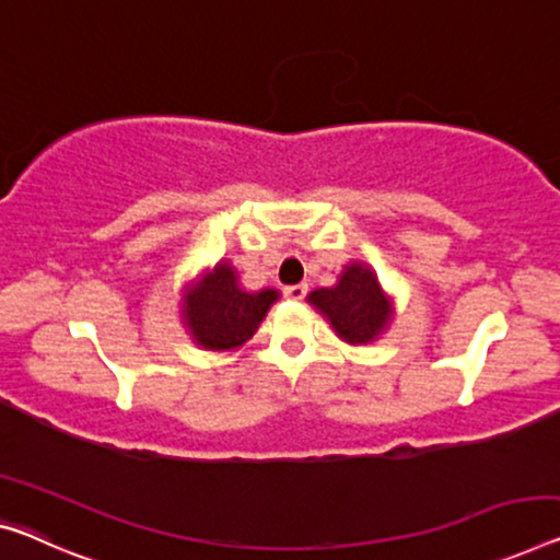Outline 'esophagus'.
I'll use <instances>...</instances> for the list:
<instances>
[{
    "label": "esophagus",
    "instance_id": "1",
    "mask_svg": "<svg viewBox=\"0 0 560 560\" xmlns=\"http://www.w3.org/2000/svg\"><path fill=\"white\" fill-rule=\"evenodd\" d=\"M282 295L288 300H303L307 295V285H303V282H298V285H288L282 290Z\"/></svg>",
    "mask_w": 560,
    "mask_h": 560
}]
</instances>
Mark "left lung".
<instances>
[{
    "mask_svg": "<svg viewBox=\"0 0 560 560\" xmlns=\"http://www.w3.org/2000/svg\"><path fill=\"white\" fill-rule=\"evenodd\" d=\"M307 303L328 317L338 338L350 346L373 342L388 330L395 313L375 270L360 260L348 262L332 288L310 292Z\"/></svg>",
    "mask_w": 560,
    "mask_h": 560,
    "instance_id": "obj_1",
    "label": "left lung"
}]
</instances>
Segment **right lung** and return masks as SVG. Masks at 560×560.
Wrapping results in <instances>:
<instances>
[{
	"instance_id": "right-lung-1",
	"label": "right lung",
	"mask_w": 560,
	"mask_h": 560,
	"mask_svg": "<svg viewBox=\"0 0 560 560\" xmlns=\"http://www.w3.org/2000/svg\"><path fill=\"white\" fill-rule=\"evenodd\" d=\"M278 298L280 292L270 288L243 290L235 268L220 260L185 290L183 325L205 350H235L253 338Z\"/></svg>"
}]
</instances>
